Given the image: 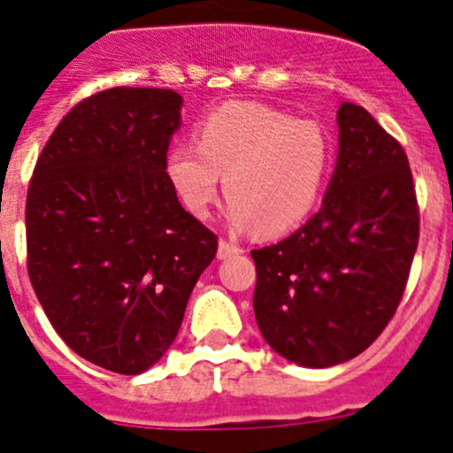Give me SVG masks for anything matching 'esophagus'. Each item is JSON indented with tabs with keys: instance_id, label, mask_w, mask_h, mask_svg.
Returning a JSON list of instances; mask_svg holds the SVG:
<instances>
[{
	"instance_id": "34e87169",
	"label": "esophagus",
	"mask_w": 453,
	"mask_h": 453,
	"mask_svg": "<svg viewBox=\"0 0 453 453\" xmlns=\"http://www.w3.org/2000/svg\"><path fill=\"white\" fill-rule=\"evenodd\" d=\"M241 252H243V250H241L236 243H232V241H226V239L219 241V252H217L219 258H230V257H234V254H241Z\"/></svg>"
}]
</instances>
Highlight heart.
I'll return each mask as SVG.
<instances>
[{"label":"heart","mask_w":453,"mask_h":453,"mask_svg":"<svg viewBox=\"0 0 453 453\" xmlns=\"http://www.w3.org/2000/svg\"><path fill=\"white\" fill-rule=\"evenodd\" d=\"M332 165L316 121L252 101H232L196 126V143L170 148L165 173L181 203L205 219L223 190L236 227L279 236L301 226L319 203Z\"/></svg>","instance_id":"b5f03b06"}]
</instances>
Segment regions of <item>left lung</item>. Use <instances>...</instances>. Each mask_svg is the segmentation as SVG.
Instances as JSON below:
<instances>
[{
    "instance_id": "left-lung-1",
    "label": "left lung",
    "mask_w": 453,
    "mask_h": 453,
    "mask_svg": "<svg viewBox=\"0 0 453 453\" xmlns=\"http://www.w3.org/2000/svg\"><path fill=\"white\" fill-rule=\"evenodd\" d=\"M338 159L319 212L252 250L254 316L274 352L332 367L365 352L392 320L418 248L410 161L363 105L336 112Z\"/></svg>"
}]
</instances>
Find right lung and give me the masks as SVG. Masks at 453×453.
<instances>
[{
  "label": "right lung",
  "mask_w": 453,
  "mask_h": 453,
  "mask_svg": "<svg viewBox=\"0 0 453 453\" xmlns=\"http://www.w3.org/2000/svg\"><path fill=\"white\" fill-rule=\"evenodd\" d=\"M181 95L108 88L79 101L39 155L26 196L35 294L73 352L142 374L173 345L217 234L165 173Z\"/></svg>",
  "instance_id": "add662e5"
}]
</instances>
